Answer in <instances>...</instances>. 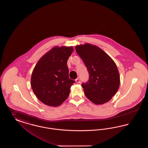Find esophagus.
<instances>
[{
	"label": "esophagus",
	"instance_id": "34e87169",
	"mask_svg": "<svg viewBox=\"0 0 148 148\" xmlns=\"http://www.w3.org/2000/svg\"><path fill=\"white\" fill-rule=\"evenodd\" d=\"M75 82H76L77 83H80V79H79V78L76 79H75Z\"/></svg>",
	"mask_w": 148,
	"mask_h": 148
}]
</instances>
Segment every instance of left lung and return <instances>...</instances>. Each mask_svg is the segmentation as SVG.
<instances>
[{
  "mask_svg": "<svg viewBox=\"0 0 148 148\" xmlns=\"http://www.w3.org/2000/svg\"><path fill=\"white\" fill-rule=\"evenodd\" d=\"M75 49L89 74L88 82L82 84L85 96L97 105L109 101L119 88V73L116 64L96 45L80 44Z\"/></svg>",
  "mask_w": 148,
  "mask_h": 148,
  "instance_id": "left-lung-1",
  "label": "left lung"
}]
</instances>
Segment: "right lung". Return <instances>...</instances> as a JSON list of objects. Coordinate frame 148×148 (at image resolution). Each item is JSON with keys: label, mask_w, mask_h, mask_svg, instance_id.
<instances>
[{"label": "right lung", "mask_w": 148, "mask_h": 148, "mask_svg": "<svg viewBox=\"0 0 148 148\" xmlns=\"http://www.w3.org/2000/svg\"><path fill=\"white\" fill-rule=\"evenodd\" d=\"M73 47H55L39 60L30 84L36 98L47 106H58L68 97L75 82L69 77L67 60Z\"/></svg>", "instance_id": "obj_1"}]
</instances>
